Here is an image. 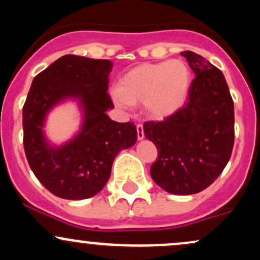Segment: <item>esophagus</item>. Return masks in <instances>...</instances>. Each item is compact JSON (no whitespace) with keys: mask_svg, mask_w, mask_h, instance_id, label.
<instances>
[{"mask_svg":"<svg viewBox=\"0 0 260 260\" xmlns=\"http://www.w3.org/2000/svg\"><path fill=\"white\" fill-rule=\"evenodd\" d=\"M137 137H138V140H142L144 138V128H143V124H137Z\"/></svg>","mask_w":260,"mask_h":260,"instance_id":"34e87169","label":"esophagus"}]
</instances>
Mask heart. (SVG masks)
Wrapping results in <instances>:
<instances>
[{
    "mask_svg": "<svg viewBox=\"0 0 260 260\" xmlns=\"http://www.w3.org/2000/svg\"><path fill=\"white\" fill-rule=\"evenodd\" d=\"M190 84L189 68L181 59L143 63L123 74L112 98L122 109L143 104L149 117L162 121L184 106Z\"/></svg>",
    "mask_w": 260,
    "mask_h": 260,
    "instance_id": "heart-1",
    "label": "heart"
}]
</instances>
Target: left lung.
Masks as SVG:
<instances>
[{
  "mask_svg": "<svg viewBox=\"0 0 260 260\" xmlns=\"http://www.w3.org/2000/svg\"><path fill=\"white\" fill-rule=\"evenodd\" d=\"M196 74L188 101L176 115L144 123L157 148L150 168L157 186L172 194L202 192L219 177L235 140L234 101L219 68L192 51L181 52Z\"/></svg>",
  "mask_w": 260,
  "mask_h": 260,
  "instance_id": "left-lung-1",
  "label": "left lung"
}]
</instances>
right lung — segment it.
Segmentation results:
<instances>
[{"label": "right lung", "instance_id": "obj_1", "mask_svg": "<svg viewBox=\"0 0 260 260\" xmlns=\"http://www.w3.org/2000/svg\"><path fill=\"white\" fill-rule=\"evenodd\" d=\"M112 66L109 59L66 55L32 79L23 106L26 160L41 184L59 198L79 201L98 194L117 154L137 140L133 122L118 123L106 115L113 107L107 94ZM67 99L80 101L82 127L73 140L53 147L44 137V120Z\"/></svg>", "mask_w": 260, "mask_h": 260}]
</instances>
